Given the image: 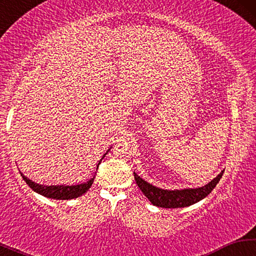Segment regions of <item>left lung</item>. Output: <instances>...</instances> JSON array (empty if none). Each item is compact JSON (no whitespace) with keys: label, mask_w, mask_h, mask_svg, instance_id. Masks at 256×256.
I'll return each mask as SVG.
<instances>
[{"label":"left lung","mask_w":256,"mask_h":256,"mask_svg":"<svg viewBox=\"0 0 256 256\" xmlns=\"http://www.w3.org/2000/svg\"><path fill=\"white\" fill-rule=\"evenodd\" d=\"M222 174L224 170L216 178L212 180L209 184L203 186V188L174 190H167L156 188V186L146 183L140 176H138L136 172H134V178H136L138 188L142 190V193L149 198V201L154 206L160 208H184L194 204V203L204 198L208 194H210L211 190L219 183L220 178L222 177Z\"/></svg>","instance_id":"left-lung-1"}]
</instances>
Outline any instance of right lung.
I'll return each mask as SVG.
<instances>
[{"mask_svg":"<svg viewBox=\"0 0 256 256\" xmlns=\"http://www.w3.org/2000/svg\"><path fill=\"white\" fill-rule=\"evenodd\" d=\"M110 151V150H108ZM107 151V152H108ZM106 152V154H107ZM105 154L102 156V158L105 157ZM102 162V160H100ZM100 164V162H99ZM98 164V166H99ZM98 168V167H97ZM21 174V172H20ZM22 178L24 180L26 183L29 185L30 188H32L34 192L42 194V196L50 198H56V200H71V198H76L78 196H82L84 194L86 190H88L92 185L94 183V176L92 177V180H89L86 183H82L79 185H50V186H45V185H40L34 182H32L29 178H27L24 174H21Z\"/></svg>","mask_w":256,"mask_h":256,"instance_id":"obj_1","label":"right lung"}]
</instances>
